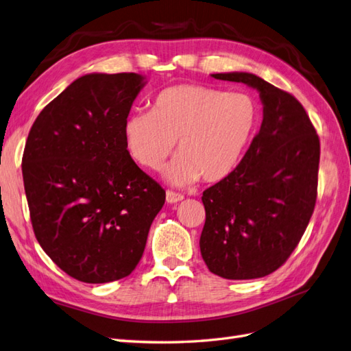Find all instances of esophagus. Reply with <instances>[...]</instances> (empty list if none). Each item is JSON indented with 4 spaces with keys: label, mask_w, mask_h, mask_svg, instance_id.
I'll use <instances>...</instances> for the list:
<instances>
[{
    "label": "esophagus",
    "mask_w": 351,
    "mask_h": 351,
    "mask_svg": "<svg viewBox=\"0 0 351 351\" xmlns=\"http://www.w3.org/2000/svg\"><path fill=\"white\" fill-rule=\"evenodd\" d=\"M165 199H167L168 204H177V202H180V201H183V195L176 193V192H173V191H167Z\"/></svg>",
    "instance_id": "1"
}]
</instances>
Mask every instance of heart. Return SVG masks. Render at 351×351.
<instances>
[{"instance_id":"b5f03b06","label":"heart","mask_w":351,"mask_h":351,"mask_svg":"<svg viewBox=\"0 0 351 351\" xmlns=\"http://www.w3.org/2000/svg\"><path fill=\"white\" fill-rule=\"evenodd\" d=\"M258 121V106L243 93H227L197 84H177L156 94L150 112H131L122 122V138L134 162L184 186L202 178L219 183L229 177L248 147Z\"/></svg>"}]
</instances>
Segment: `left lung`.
Instances as JSON below:
<instances>
[{
    "instance_id": "8db88e82",
    "label": "left lung",
    "mask_w": 351,
    "mask_h": 351,
    "mask_svg": "<svg viewBox=\"0 0 351 351\" xmlns=\"http://www.w3.org/2000/svg\"><path fill=\"white\" fill-rule=\"evenodd\" d=\"M260 93L263 122L234 171L202 195L201 254L224 279L278 270L304 234L317 197L320 143L301 103L248 72L213 73Z\"/></svg>"
}]
</instances>
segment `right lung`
Segmentation results:
<instances>
[{
    "label": "right lung",
    "instance_id": "obj_1",
    "mask_svg": "<svg viewBox=\"0 0 351 351\" xmlns=\"http://www.w3.org/2000/svg\"><path fill=\"white\" fill-rule=\"evenodd\" d=\"M146 85L138 73H87L47 105L27 136L25 193L36 241L73 279L128 276L165 191L130 158L122 122Z\"/></svg>",
    "mask_w": 351,
    "mask_h": 351
}]
</instances>
